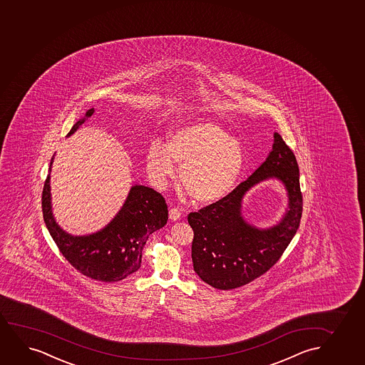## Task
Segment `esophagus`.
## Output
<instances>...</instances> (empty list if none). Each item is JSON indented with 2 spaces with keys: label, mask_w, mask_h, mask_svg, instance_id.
Instances as JSON below:
<instances>
[{
  "label": "esophagus",
  "mask_w": 365,
  "mask_h": 365,
  "mask_svg": "<svg viewBox=\"0 0 365 365\" xmlns=\"http://www.w3.org/2000/svg\"><path fill=\"white\" fill-rule=\"evenodd\" d=\"M180 216H182V212H180V209L172 207L171 210H170V219L172 221L180 220Z\"/></svg>",
  "instance_id": "obj_1"
}]
</instances>
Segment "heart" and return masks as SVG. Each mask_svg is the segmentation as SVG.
<instances>
[{
    "label": "heart",
    "mask_w": 365,
    "mask_h": 365,
    "mask_svg": "<svg viewBox=\"0 0 365 365\" xmlns=\"http://www.w3.org/2000/svg\"><path fill=\"white\" fill-rule=\"evenodd\" d=\"M182 165L180 182L193 202H219L234 189L245 167L241 140L214 122H190L168 135L167 144L153 140L146 153L150 178L165 187Z\"/></svg>",
    "instance_id": "heart-1"
}]
</instances>
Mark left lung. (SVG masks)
<instances>
[{"label":"left lung","mask_w":365,"mask_h":365,"mask_svg":"<svg viewBox=\"0 0 365 365\" xmlns=\"http://www.w3.org/2000/svg\"><path fill=\"white\" fill-rule=\"evenodd\" d=\"M277 179L283 185L289 204L279 222L268 228L248 223L242 214L244 195L255 185ZM302 214L299 166L293 151L274 133L266 161L225 198L190 212L194 231V272L205 283L220 290L239 288L274 266L297 234Z\"/></svg>","instance_id":"obj_1"}]
</instances>
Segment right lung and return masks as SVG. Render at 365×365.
<instances>
[{"instance_id": "add662e5", "label": "right lung", "mask_w": 365, "mask_h": 365, "mask_svg": "<svg viewBox=\"0 0 365 365\" xmlns=\"http://www.w3.org/2000/svg\"><path fill=\"white\" fill-rule=\"evenodd\" d=\"M93 113L95 108L88 109L73 124L68 138L76 133ZM54 156L44 183L41 207L44 222L60 252L72 267L92 279L112 283L133 274L141 266L143 247L150 235L167 224L168 210L163 195L145 185H131L120 210L103 229L80 236L68 234L55 220L51 205L50 172Z\"/></svg>"}]
</instances>
